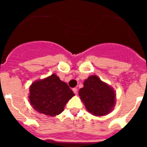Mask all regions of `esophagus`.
<instances>
[{"instance_id":"34e87169","label":"esophagus","mask_w":147,"mask_h":147,"mask_svg":"<svg viewBox=\"0 0 147 147\" xmlns=\"http://www.w3.org/2000/svg\"><path fill=\"white\" fill-rule=\"evenodd\" d=\"M73 91H74V93H75V94H77V88H73Z\"/></svg>"}]
</instances>
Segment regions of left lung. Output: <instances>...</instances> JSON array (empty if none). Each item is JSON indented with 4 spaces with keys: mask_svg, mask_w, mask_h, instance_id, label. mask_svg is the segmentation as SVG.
I'll return each instance as SVG.
<instances>
[{
    "mask_svg": "<svg viewBox=\"0 0 147 147\" xmlns=\"http://www.w3.org/2000/svg\"><path fill=\"white\" fill-rule=\"evenodd\" d=\"M79 95L87 110L97 116L107 115L115 105L114 90L96 76L85 80Z\"/></svg>",
    "mask_w": 147,
    "mask_h": 147,
    "instance_id": "left-lung-1",
    "label": "left lung"
}]
</instances>
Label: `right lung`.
I'll return each instance as SVG.
<instances>
[{
    "label": "right lung",
    "mask_w": 147,
    "mask_h": 147,
    "mask_svg": "<svg viewBox=\"0 0 147 147\" xmlns=\"http://www.w3.org/2000/svg\"><path fill=\"white\" fill-rule=\"evenodd\" d=\"M74 96L69 86L55 74L34 82L30 87V104L37 112L46 115L60 114Z\"/></svg>",
    "instance_id": "right-lung-1"
}]
</instances>
